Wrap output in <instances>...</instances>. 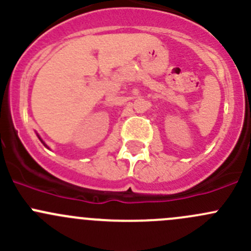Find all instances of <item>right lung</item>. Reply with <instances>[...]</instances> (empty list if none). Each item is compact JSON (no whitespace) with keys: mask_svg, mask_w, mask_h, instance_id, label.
<instances>
[{"mask_svg":"<svg viewBox=\"0 0 251 251\" xmlns=\"http://www.w3.org/2000/svg\"><path fill=\"white\" fill-rule=\"evenodd\" d=\"M39 138H40V137H39ZM40 141H41V142H42V143H44V141H42V140H41V138H40ZM44 146H46V144H45V143H44ZM46 147H47V146H46Z\"/></svg>","mask_w":251,"mask_h":251,"instance_id":"obj_1","label":"right lung"}]
</instances>
